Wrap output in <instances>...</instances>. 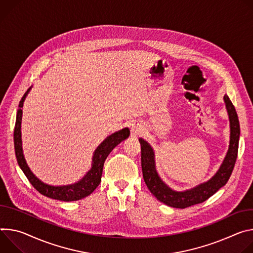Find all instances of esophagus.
I'll use <instances>...</instances> for the list:
<instances>
[{
	"mask_svg": "<svg viewBox=\"0 0 253 253\" xmlns=\"http://www.w3.org/2000/svg\"><path fill=\"white\" fill-rule=\"evenodd\" d=\"M141 131H142V127L138 126V124H132V125H131V133H132L133 135L138 134Z\"/></svg>",
	"mask_w": 253,
	"mask_h": 253,
	"instance_id": "1",
	"label": "esophagus"
}]
</instances>
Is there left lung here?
Returning <instances> with one entry per match:
<instances>
[{
  "label": "left lung",
  "instance_id": "8db88e82",
  "mask_svg": "<svg viewBox=\"0 0 253 253\" xmlns=\"http://www.w3.org/2000/svg\"><path fill=\"white\" fill-rule=\"evenodd\" d=\"M224 102H225L230 122V141L227 154L219 170L210 180L190 190L178 192L166 185L156 170L155 153L153 148L145 139H138L142 150L143 177L147 187L159 201L168 206L184 209L206 201L229 180L237 158L240 126L235 107L226 94L224 95Z\"/></svg>",
  "mask_w": 253,
  "mask_h": 253
}]
</instances>
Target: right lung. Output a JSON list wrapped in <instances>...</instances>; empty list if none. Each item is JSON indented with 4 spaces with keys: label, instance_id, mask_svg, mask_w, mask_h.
Returning a JSON list of instances; mask_svg holds the SVG:
<instances>
[{
    "label": "right lung",
    "instance_id": "right-lung-1",
    "mask_svg": "<svg viewBox=\"0 0 253 253\" xmlns=\"http://www.w3.org/2000/svg\"><path fill=\"white\" fill-rule=\"evenodd\" d=\"M31 87L28 89L25 94L23 95L20 103L19 108L17 111V118H16V125L14 129V145H15V153L17 162L26 175L27 179L32 184V186L42 195L49 197L51 199L60 200V201H77L83 199L90 195L99 185L101 181L102 169L103 164L107 156L110 152L114 150L120 143H122L124 139L127 138L129 135V129L125 127L115 133L108 135L104 141L96 148L92 157V165L91 169L85 174L80 181L77 183L67 185V186H51L48 184L43 183L39 180L30 170L28 167L26 160L23 155L22 149V138H21V123H22V107L25 101L26 96L29 93Z\"/></svg>",
    "mask_w": 253,
    "mask_h": 253
}]
</instances>
